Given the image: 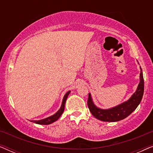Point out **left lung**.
I'll list each match as a JSON object with an SVG mask.
<instances>
[{
  "label": "left lung",
  "mask_w": 153,
  "mask_h": 153,
  "mask_svg": "<svg viewBox=\"0 0 153 153\" xmlns=\"http://www.w3.org/2000/svg\"><path fill=\"white\" fill-rule=\"evenodd\" d=\"M140 70H141L140 81L137 91L128 100L123 102L119 105L108 108V109H102V108H98L94 104L91 94H88V106L95 118L104 122H117V121L127 118L137 108L143 97L144 91L143 76L141 67H140Z\"/></svg>",
  "instance_id": "left-lung-1"
}]
</instances>
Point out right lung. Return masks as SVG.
<instances>
[{"label":"right lung","mask_w":153,"mask_h":153,"mask_svg":"<svg viewBox=\"0 0 153 153\" xmlns=\"http://www.w3.org/2000/svg\"><path fill=\"white\" fill-rule=\"evenodd\" d=\"M70 93V91H68L65 95H64L63 99H62V104L61 106H60V109L55 114L52 115V116L48 117V118H46L45 119H42V120H31V122H33L36 124H39V125H49L51 124L58 120V118L61 116V115L62 114V113L64 111L65 109V104L67 98H68L69 94Z\"/></svg>","instance_id":"right-lung-1"}]
</instances>
